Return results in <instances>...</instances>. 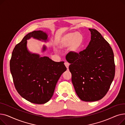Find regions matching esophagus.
Listing matches in <instances>:
<instances>
[{
	"instance_id": "1",
	"label": "esophagus",
	"mask_w": 125,
	"mask_h": 125,
	"mask_svg": "<svg viewBox=\"0 0 125 125\" xmlns=\"http://www.w3.org/2000/svg\"><path fill=\"white\" fill-rule=\"evenodd\" d=\"M64 65H65V66L66 67V68H67V69L69 68V63H68V62H65L64 63Z\"/></svg>"
}]
</instances>
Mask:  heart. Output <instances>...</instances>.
Masks as SVG:
<instances>
[{
    "instance_id": "b5f03b06",
    "label": "heart",
    "mask_w": 125,
    "mask_h": 125,
    "mask_svg": "<svg viewBox=\"0 0 125 125\" xmlns=\"http://www.w3.org/2000/svg\"><path fill=\"white\" fill-rule=\"evenodd\" d=\"M83 43V36L80 32L69 33L59 41V47L63 49L70 46V50L74 53L79 52Z\"/></svg>"
}]
</instances>
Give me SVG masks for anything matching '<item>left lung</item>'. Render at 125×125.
<instances>
[{
    "label": "left lung",
    "mask_w": 125,
    "mask_h": 125,
    "mask_svg": "<svg viewBox=\"0 0 125 125\" xmlns=\"http://www.w3.org/2000/svg\"><path fill=\"white\" fill-rule=\"evenodd\" d=\"M87 48L66 56L75 92L84 101L101 99L108 91L115 75L113 51L108 42L94 29Z\"/></svg>",
    "instance_id": "8db88e82"
}]
</instances>
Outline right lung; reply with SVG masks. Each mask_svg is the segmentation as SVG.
Segmentation results:
<instances>
[{"label": "right lung", "mask_w": 125, "mask_h": 125, "mask_svg": "<svg viewBox=\"0 0 125 125\" xmlns=\"http://www.w3.org/2000/svg\"><path fill=\"white\" fill-rule=\"evenodd\" d=\"M31 37L46 42L48 35L39 30L25 36L13 50L10 70L20 95L31 103L44 104L52 97L58 80L67 68L63 62H55L48 57H41L29 52L27 40ZM45 50L43 46V51Z\"/></svg>", "instance_id": "obj_1"}]
</instances>
